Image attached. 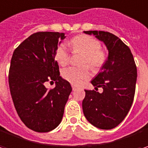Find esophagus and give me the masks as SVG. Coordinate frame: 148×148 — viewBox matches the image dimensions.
<instances>
[{
	"mask_svg": "<svg viewBox=\"0 0 148 148\" xmlns=\"http://www.w3.org/2000/svg\"><path fill=\"white\" fill-rule=\"evenodd\" d=\"M72 88H73V90H75V89H76V87L73 85V86H72Z\"/></svg>",
	"mask_w": 148,
	"mask_h": 148,
	"instance_id": "obj_1",
	"label": "esophagus"
}]
</instances>
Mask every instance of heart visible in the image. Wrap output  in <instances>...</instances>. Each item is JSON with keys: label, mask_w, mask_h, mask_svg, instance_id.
<instances>
[{"label": "heart", "mask_w": 148, "mask_h": 148, "mask_svg": "<svg viewBox=\"0 0 148 148\" xmlns=\"http://www.w3.org/2000/svg\"><path fill=\"white\" fill-rule=\"evenodd\" d=\"M73 52H81V65H88L92 69H99L106 62V52L101 49L100 41L92 36L79 35L74 37L69 42ZM55 59L60 65H66L69 60V53L64 44H60L55 52ZM63 77L73 84L79 85L90 77V73L87 66L69 67L62 72Z\"/></svg>", "instance_id": "b5f03b06"}]
</instances>
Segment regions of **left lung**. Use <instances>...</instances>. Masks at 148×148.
I'll list each match as a JSON object with an SVG mask.
<instances>
[{"label": "left lung", "instance_id": "obj_1", "mask_svg": "<svg viewBox=\"0 0 148 148\" xmlns=\"http://www.w3.org/2000/svg\"><path fill=\"white\" fill-rule=\"evenodd\" d=\"M108 50V57L91 84L103 93L84 90L83 112L87 120L100 129H112L125 119L134 99L137 67L130 49L119 37L107 31L89 30Z\"/></svg>", "mask_w": 148, "mask_h": 148}]
</instances>
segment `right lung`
<instances>
[{
	"instance_id": "right-lung-1",
	"label": "right lung",
	"mask_w": 148,
	"mask_h": 148,
	"mask_svg": "<svg viewBox=\"0 0 148 148\" xmlns=\"http://www.w3.org/2000/svg\"><path fill=\"white\" fill-rule=\"evenodd\" d=\"M64 33L36 32L14 50L9 69V86L16 110L29 129L47 132L60 123L72 91L60 76L55 52ZM56 81L54 89L44 83Z\"/></svg>"
}]
</instances>
